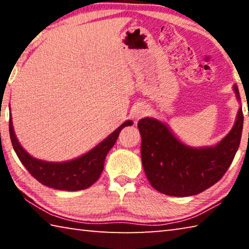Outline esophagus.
I'll list each match as a JSON object with an SVG mask.
<instances>
[{
  "label": "esophagus",
  "instance_id": "obj_1",
  "mask_svg": "<svg viewBox=\"0 0 249 249\" xmlns=\"http://www.w3.org/2000/svg\"><path fill=\"white\" fill-rule=\"evenodd\" d=\"M147 113V109H146V107H137L136 111H135V119H142V116H145V114Z\"/></svg>",
  "mask_w": 249,
  "mask_h": 249
}]
</instances>
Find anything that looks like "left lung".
I'll return each instance as SVG.
<instances>
[{"label": "left lung", "mask_w": 249, "mask_h": 249, "mask_svg": "<svg viewBox=\"0 0 249 249\" xmlns=\"http://www.w3.org/2000/svg\"><path fill=\"white\" fill-rule=\"evenodd\" d=\"M233 89L241 100L236 84ZM243 122L241 107L233 128L218 144L193 148L181 142L158 120H141L137 126L142 135V162L150 184L171 196H195L212 187L233 161L241 142Z\"/></svg>", "instance_id": "obj_1"}]
</instances>
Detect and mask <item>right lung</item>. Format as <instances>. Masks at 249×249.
<instances>
[{"label":"right lung","mask_w":249,"mask_h":249,"mask_svg":"<svg viewBox=\"0 0 249 249\" xmlns=\"http://www.w3.org/2000/svg\"><path fill=\"white\" fill-rule=\"evenodd\" d=\"M128 125H133V122L126 121L93 149L81 157L65 162H49L32 157L16 138L11 117L10 137L20 162L41 184L57 190L78 191L89 188L100 178L104 168L105 157L114 146L121 130Z\"/></svg>","instance_id":"right-lung-1"}]
</instances>
